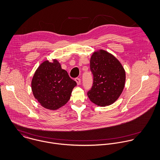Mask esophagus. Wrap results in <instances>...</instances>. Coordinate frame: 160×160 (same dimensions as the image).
<instances>
[{
    "label": "esophagus",
    "instance_id": "obj_1",
    "mask_svg": "<svg viewBox=\"0 0 160 160\" xmlns=\"http://www.w3.org/2000/svg\"><path fill=\"white\" fill-rule=\"evenodd\" d=\"M75 82H77V85H80V83H81V80H80V78H76L75 79Z\"/></svg>",
    "mask_w": 160,
    "mask_h": 160
}]
</instances>
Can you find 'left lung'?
I'll return each instance as SVG.
<instances>
[{
	"label": "left lung",
	"mask_w": 160,
	"mask_h": 160,
	"mask_svg": "<svg viewBox=\"0 0 160 160\" xmlns=\"http://www.w3.org/2000/svg\"><path fill=\"white\" fill-rule=\"evenodd\" d=\"M93 83L87 95L90 100L100 106L114 103L121 95L126 82V72L112 54L100 49L90 59Z\"/></svg>",
	"instance_id": "obj_1"
}]
</instances>
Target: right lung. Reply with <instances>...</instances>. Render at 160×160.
Returning a JSON list of instances; mask_svg holds the SVG:
<instances>
[{
	"label": "right lung",
	"mask_w": 160,
	"mask_h": 160,
	"mask_svg": "<svg viewBox=\"0 0 160 160\" xmlns=\"http://www.w3.org/2000/svg\"><path fill=\"white\" fill-rule=\"evenodd\" d=\"M75 81L62 68L57 59L52 62L45 61L34 73L32 90L34 98L46 109L56 110L70 99Z\"/></svg>",
	"instance_id": "obj_1"
}]
</instances>
